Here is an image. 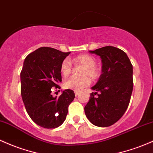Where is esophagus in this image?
<instances>
[{"mask_svg":"<svg viewBox=\"0 0 153 153\" xmlns=\"http://www.w3.org/2000/svg\"><path fill=\"white\" fill-rule=\"evenodd\" d=\"M79 94H80V92L75 91V97H78V96L79 95Z\"/></svg>","mask_w":153,"mask_h":153,"instance_id":"obj_1","label":"esophagus"}]
</instances>
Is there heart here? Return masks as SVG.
<instances>
[{"instance_id":"obj_1","label":"heart","mask_w":153,"mask_h":153,"mask_svg":"<svg viewBox=\"0 0 153 153\" xmlns=\"http://www.w3.org/2000/svg\"><path fill=\"white\" fill-rule=\"evenodd\" d=\"M74 63L76 65H82L84 67L81 75L82 78H69L65 81L64 86L68 89H71L75 91H80L85 87L88 86L91 83V79L97 80L101 76V70L96 66L97 59L94 56L89 54H80L73 59ZM73 70V65L69 59H65L62 62L60 65V72L63 76L67 77L71 73Z\"/></svg>"}]
</instances>
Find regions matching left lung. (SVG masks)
<instances>
[{"mask_svg": "<svg viewBox=\"0 0 153 153\" xmlns=\"http://www.w3.org/2000/svg\"><path fill=\"white\" fill-rule=\"evenodd\" d=\"M89 52L100 56L102 67L101 76L91 87L96 92L91 94L85 113L94 125L110 126L128 108L133 91V66L126 53L115 47L105 46Z\"/></svg>", "mask_w": 153, "mask_h": 153, "instance_id": "1", "label": "left lung"}]
</instances>
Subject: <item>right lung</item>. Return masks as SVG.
<instances>
[{
  "instance_id": "obj_1",
  "label": "right lung",
  "mask_w": 153,
  "mask_h": 153,
  "mask_svg": "<svg viewBox=\"0 0 153 153\" xmlns=\"http://www.w3.org/2000/svg\"><path fill=\"white\" fill-rule=\"evenodd\" d=\"M70 53L41 47L28 54L23 63L20 74L23 102L30 118L43 128L61 126L66 119L69 105L75 98V93L70 89L62 91L58 97L51 94V88H60V65Z\"/></svg>"
}]
</instances>
